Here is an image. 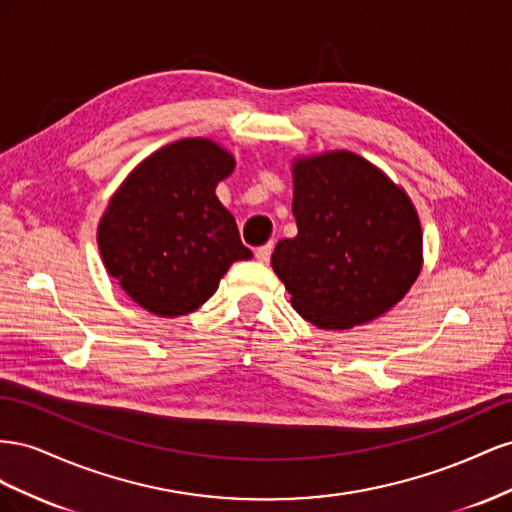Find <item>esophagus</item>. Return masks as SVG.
Masks as SVG:
<instances>
[{
  "label": "esophagus",
  "mask_w": 512,
  "mask_h": 512,
  "mask_svg": "<svg viewBox=\"0 0 512 512\" xmlns=\"http://www.w3.org/2000/svg\"><path fill=\"white\" fill-rule=\"evenodd\" d=\"M270 255H272V244L259 246L257 251H255V257H257V261H261V264H268V261H270Z\"/></svg>",
  "instance_id": "34e87169"
}]
</instances>
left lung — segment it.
Instances as JSON below:
<instances>
[{"instance_id": "obj_1", "label": "left lung", "mask_w": 512, "mask_h": 512, "mask_svg": "<svg viewBox=\"0 0 512 512\" xmlns=\"http://www.w3.org/2000/svg\"><path fill=\"white\" fill-rule=\"evenodd\" d=\"M298 236L272 253L291 306L321 330L369 324L397 304L422 268L412 199L367 158L347 150L291 163Z\"/></svg>"}]
</instances>
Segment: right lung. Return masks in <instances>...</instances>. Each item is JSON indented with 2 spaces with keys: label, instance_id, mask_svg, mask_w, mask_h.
<instances>
[{
  "label": "right lung",
  "instance_id": "obj_1",
  "mask_svg": "<svg viewBox=\"0 0 512 512\" xmlns=\"http://www.w3.org/2000/svg\"><path fill=\"white\" fill-rule=\"evenodd\" d=\"M236 158L206 137L173 141L128 173L98 223V251L126 296L156 317L197 311L233 261L251 259L216 186Z\"/></svg>",
  "mask_w": 512,
  "mask_h": 512
}]
</instances>
